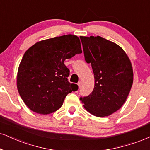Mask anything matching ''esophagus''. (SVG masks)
I'll return each instance as SVG.
<instances>
[{
  "instance_id": "34e87169",
  "label": "esophagus",
  "mask_w": 150,
  "mask_h": 150,
  "mask_svg": "<svg viewBox=\"0 0 150 150\" xmlns=\"http://www.w3.org/2000/svg\"><path fill=\"white\" fill-rule=\"evenodd\" d=\"M78 86H79V88H81V86H82V82H81V81H79V83H78Z\"/></svg>"
}]
</instances>
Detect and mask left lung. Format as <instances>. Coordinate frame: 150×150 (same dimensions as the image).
<instances>
[{
    "label": "left lung",
    "mask_w": 150,
    "mask_h": 150,
    "mask_svg": "<svg viewBox=\"0 0 150 150\" xmlns=\"http://www.w3.org/2000/svg\"><path fill=\"white\" fill-rule=\"evenodd\" d=\"M85 60L91 64L95 87L81 97L85 108L97 117L108 116L121 108L133 84L132 63L117 44L100 36L80 37Z\"/></svg>",
    "instance_id": "obj_1"
}]
</instances>
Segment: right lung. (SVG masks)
I'll use <instances>...</instances> for the list:
<instances>
[{
    "instance_id": "add662e5",
    "label": "right lung",
    "mask_w": 150,
    "mask_h": 150,
    "mask_svg": "<svg viewBox=\"0 0 150 150\" xmlns=\"http://www.w3.org/2000/svg\"><path fill=\"white\" fill-rule=\"evenodd\" d=\"M82 53L77 36L67 35L37 42L24 53L17 74V89L25 105L47 115L62 106L64 98L78 90L68 81L64 61Z\"/></svg>"
}]
</instances>
